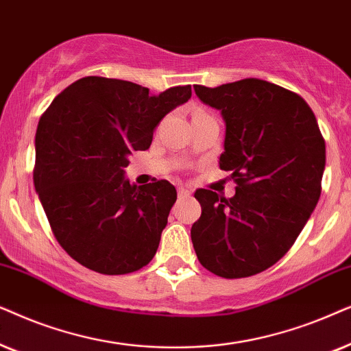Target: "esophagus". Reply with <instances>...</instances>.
I'll return each instance as SVG.
<instances>
[{"label":"esophagus","instance_id":"obj_1","mask_svg":"<svg viewBox=\"0 0 351 351\" xmlns=\"http://www.w3.org/2000/svg\"><path fill=\"white\" fill-rule=\"evenodd\" d=\"M189 195H191V191L183 188V186H180V188H178V197L186 199V197H189Z\"/></svg>","mask_w":351,"mask_h":351}]
</instances>
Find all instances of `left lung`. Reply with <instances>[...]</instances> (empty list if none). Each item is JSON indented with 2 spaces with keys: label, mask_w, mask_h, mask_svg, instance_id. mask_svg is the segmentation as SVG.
<instances>
[{
  "label": "left lung",
  "mask_w": 351,
  "mask_h": 351,
  "mask_svg": "<svg viewBox=\"0 0 351 351\" xmlns=\"http://www.w3.org/2000/svg\"><path fill=\"white\" fill-rule=\"evenodd\" d=\"M226 125L219 168L232 197L197 189L202 215L191 228L200 265L226 279L249 278L287 254L321 195L326 144L310 106L274 83L244 78L194 86Z\"/></svg>",
  "instance_id": "left-lung-1"
}]
</instances>
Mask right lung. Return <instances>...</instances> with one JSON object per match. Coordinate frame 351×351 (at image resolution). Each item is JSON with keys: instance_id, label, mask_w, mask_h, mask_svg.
<instances>
[{"instance_id": "1", "label": "right lung", "mask_w": 351, "mask_h": 351, "mask_svg": "<svg viewBox=\"0 0 351 351\" xmlns=\"http://www.w3.org/2000/svg\"><path fill=\"white\" fill-rule=\"evenodd\" d=\"M191 95V85L151 95L132 82L85 77L41 115L34 184L56 239L80 265L114 276L154 258L176 189L165 180L138 188L125 168Z\"/></svg>"}]
</instances>
